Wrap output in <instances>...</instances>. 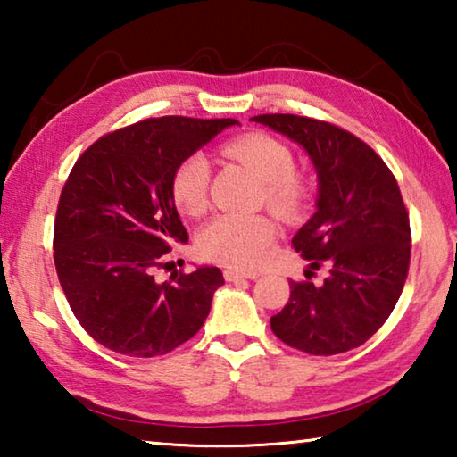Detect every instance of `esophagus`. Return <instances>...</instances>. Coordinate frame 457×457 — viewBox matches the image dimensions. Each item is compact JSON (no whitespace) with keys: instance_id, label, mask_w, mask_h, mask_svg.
<instances>
[{"instance_id":"34e87169","label":"esophagus","mask_w":457,"mask_h":457,"mask_svg":"<svg viewBox=\"0 0 457 457\" xmlns=\"http://www.w3.org/2000/svg\"><path fill=\"white\" fill-rule=\"evenodd\" d=\"M223 278H226L228 282L244 280V278H247V280H253V278H258V274H245V272H239V270H231V268H228L226 272H223Z\"/></svg>"}]
</instances>
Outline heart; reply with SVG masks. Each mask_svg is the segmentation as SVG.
<instances>
[{"label":"heart","instance_id":"1","mask_svg":"<svg viewBox=\"0 0 457 457\" xmlns=\"http://www.w3.org/2000/svg\"><path fill=\"white\" fill-rule=\"evenodd\" d=\"M229 159L250 169L266 185V205L278 218L292 220L304 210L308 199V183L294 173V154L282 141L264 135L250 133L237 137L223 146ZM212 165L204 153L189 154L177 165L171 193L175 205L183 213L197 215L207 210ZM276 239V226L264 215H220L201 229L197 247L201 256L218 264L256 270L268 258Z\"/></svg>","mask_w":457,"mask_h":457}]
</instances>
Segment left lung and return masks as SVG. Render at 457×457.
Masks as SVG:
<instances>
[{"label": "left lung", "mask_w": 457, "mask_h": 457, "mask_svg": "<svg viewBox=\"0 0 457 457\" xmlns=\"http://www.w3.org/2000/svg\"><path fill=\"white\" fill-rule=\"evenodd\" d=\"M252 120L298 143L312 161L316 212L292 245L312 270H328L320 286L290 282V300L270 327L308 354L357 349L389 319L407 278L411 231L395 177L369 145L328 122L296 114Z\"/></svg>", "instance_id": "8db88e82"}]
</instances>
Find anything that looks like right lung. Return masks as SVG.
Returning a JSON list of instances; mask_svg holds the SVG:
<instances>
[{
	"instance_id": "add662e5",
	"label": "right lung",
	"mask_w": 457,
	"mask_h": 457,
	"mask_svg": "<svg viewBox=\"0 0 457 457\" xmlns=\"http://www.w3.org/2000/svg\"><path fill=\"white\" fill-rule=\"evenodd\" d=\"M236 119H146L88 146L58 201L54 264L82 328L127 357H157L204 327L223 284L215 266L154 280L171 244L187 242L171 179L177 165Z\"/></svg>"
}]
</instances>
